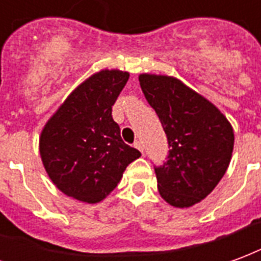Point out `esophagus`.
Wrapping results in <instances>:
<instances>
[{
	"label": "esophagus",
	"mask_w": 261,
	"mask_h": 261,
	"mask_svg": "<svg viewBox=\"0 0 261 261\" xmlns=\"http://www.w3.org/2000/svg\"><path fill=\"white\" fill-rule=\"evenodd\" d=\"M135 147H136V149H138V150H140V153H142V154L144 153L143 143H142L140 140H136V142H135Z\"/></svg>",
	"instance_id": "esophagus-1"
}]
</instances>
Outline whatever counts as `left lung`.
Instances as JSON below:
<instances>
[{
	"label": "left lung",
	"mask_w": 261,
	"mask_h": 261,
	"mask_svg": "<svg viewBox=\"0 0 261 261\" xmlns=\"http://www.w3.org/2000/svg\"><path fill=\"white\" fill-rule=\"evenodd\" d=\"M139 82L168 140L167 160L154 165L160 195L171 206H193L210 195L227 171L233 150L231 123L175 77L143 73Z\"/></svg>",
	"instance_id": "8db88e82"
}]
</instances>
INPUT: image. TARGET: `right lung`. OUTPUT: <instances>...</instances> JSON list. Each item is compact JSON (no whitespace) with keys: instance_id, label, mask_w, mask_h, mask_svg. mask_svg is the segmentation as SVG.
Returning a JSON list of instances; mask_svg holds the SVG:
<instances>
[{"instance_id":"obj_1","label":"right lung","mask_w":261,"mask_h":261,"mask_svg":"<svg viewBox=\"0 0 261 261\" xmlns=\"http://www.w3.org/2000/svg\"><path fill=\"white\" fill-rule=\"evenodd\" d=\"M128 79L122 70L94 73L45 123L40 155L51 180L66 196L85 203L101 201L140 157L139 150L123 142L111 115Z\"/></svg>"}]
</instances>
